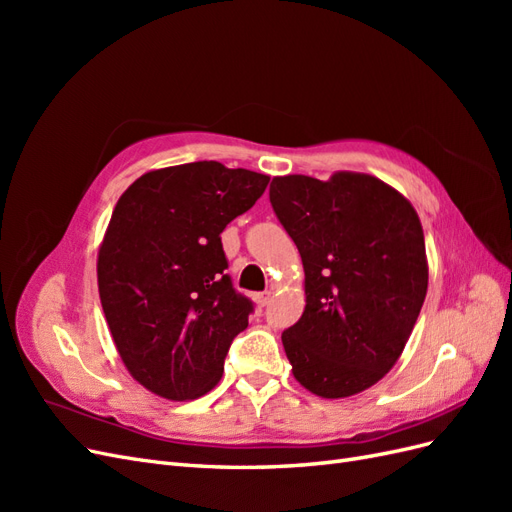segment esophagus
Returning a JSON list of instances; mask_svg holds the SVG:
<instances>
[{"mask_svg": "<svg viewBox=\"0 0 512 512\" xmlns=\"http://www.w3.org/2000/svg\"><path fill=\"white\" fill-rule=\"evenodd\" d=\"M271 290H265V292H258L256 294V303L260 305V307H265V305H269V301H271Z\"/></svg>", "mask_w": 512, "mask_h": 512, "instance_id": "obj_1", "label": "esophagus"}]
</instances>
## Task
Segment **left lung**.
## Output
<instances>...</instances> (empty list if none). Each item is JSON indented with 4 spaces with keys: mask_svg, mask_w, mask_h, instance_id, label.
<instances>
[{
    "mask_svg": "<svg viewBox=\"0 0 512 512\" xmlns=\"http://www.w3.org/2000/svg\"><path fill=\"white\" fill-rule=\"evenodd\" d=\"M269 198L305 271L303 316L282 333L292 376L324 399L361 393L389 374L421 314V220L389 183L348 170L273 177Z\"/></svg>",
    "mask_w": 512,
    "mask_h": 512,
    "instance_id": "8db88e82",
    "label": "left lung"
}]
</instances>
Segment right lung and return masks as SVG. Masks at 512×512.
Instances as JSON below:
<instances>
[{
  "label": "right lung",
  "mask_w": 512,
  "mask_h": 512,
  "mask_svg": "<svg viewBox=\"0 0 512 512\" xmlns=\"http://www.w3.org/2000/svg\"><path fill=\"white\" fill-rule=\"evenodd\" d=\"M267 175L220 162L149 170L121 194L98 252V290L130 376L164 399L209 393L252 301L224 273L222 230Z\"/></svg>",
  "instance_id": "1"
}]
</instances>
